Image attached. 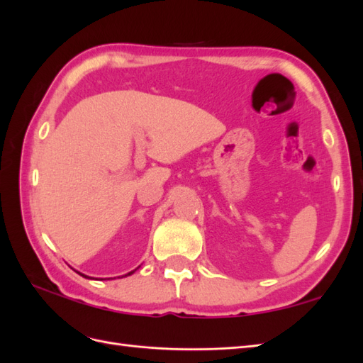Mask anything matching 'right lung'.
Listing matches in <instances>:
<instances>
[{
	"label": "right lung",
	"mask_w": 363,
	"mask_h": 363,
	"mask_svg": "<svg viewBox=\"0 0 363 363\" xmlns=\"http://www.w3.org/2000/svg\"><path fill=\"white\" fill-rule=\"evenodd\" d=\"M134 271H131V272H128V275H131ZM80 275H83V274H80ZM83 277H86V275H83Z\"/></svg>",
	"instance_id": "right-lung-1"
}]
</instances>
